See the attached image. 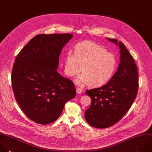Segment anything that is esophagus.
Returning a JSON list of instances; mask_svg holds the SVG:
<instances>
[{"label": "esophagus", "mask_w": 152, "mask_h": 152, "mask_svg": "<svg viewBox=\"0 0 152 152\" xmlns=\"http://www.w3.org/2000/svg\"><path fill=\"white\" fill-rule=\"evenodd\" d=\"M82 91H83V90H82V89L80 88H77V90H76V92H77V93H78V94H81V93H82Z\"/></svg>", "instance_id": "34e87169"}]
</instances>
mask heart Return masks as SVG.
<instances>
[{
	"mask_svg": "<svg viewBox=\"0 0 152 152\" xmlns=\"http://www.w3.org/2000/svg\"><path fill=\"white\" fill-rule=\"evenodd\" d=\"M116 62L115 56L95 43L86 41L75 48V53L68 52L66 56L65 73L69 77L82 74L75 80L78 86L87 84L99 87L106 84L112 77ZM82 69H81V68Z\"/></svg>",
	"mask_w": 152,
	"mask_h": 152,
	"instance_id": "b5f03b06",
	"label": "heart"
}]
</instances>
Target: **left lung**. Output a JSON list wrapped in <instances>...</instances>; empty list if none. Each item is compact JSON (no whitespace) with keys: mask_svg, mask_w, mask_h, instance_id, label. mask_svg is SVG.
I'll return each mask as SVG.
<instances>
[{"mask_svg":"<svg viewBox=\"0 0 152 152\" xmlns=\"http://www.w3.org/2000/svg\"><path fill=\"white\" fill-rule=\"evenodd\" d=\"M106 39L119 47L120 63L107 83L86 91L91 97V104L84 113L85 119L98 128H107L118 122L130 108L138 88L137 68L132 56L121 42Z\"/></svg>","mask_w":152,"mask_h":152,"instance_id":"1","label":"left lung"}]
</instances>
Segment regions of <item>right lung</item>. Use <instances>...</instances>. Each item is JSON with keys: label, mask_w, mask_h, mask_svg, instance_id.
<instances>
[{"label": "right lung", "mask_w": 152, "mask_h": 152, "mask_svg": "<svg viewBox=\"0 0 152 152\" xmlns=\"http://www.w3.org/2000/svg\"><path fill=\"white\" fill-rule=\"evenodd\" d=\"M72 37L37 35L15 59L11 75L15 99L27 117L38 124L57 120L65 104L75 96L73 83L57 71L62 49Z\"/></svg>", "instance_id": "1"}]
</instances>
